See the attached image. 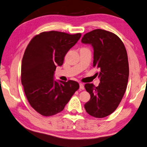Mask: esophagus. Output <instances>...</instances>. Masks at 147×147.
Segmentation results:
<instances>
[{
	"label": "esophagus",
	"instance_id": "34e87169",
	"mask_svg": "<svg viewBox=\"0 0 147 147\" xmlns=\"http://www.w3.org/2000/svg\"><path fill=\"white\" fill-rule=\"evenodd\" d=\"M79 85H80V90H84V84L82 83H80L79 84Z\"/></svg>",
	"mask_w": 147,
	"mask_h": 147
}]
</instances>
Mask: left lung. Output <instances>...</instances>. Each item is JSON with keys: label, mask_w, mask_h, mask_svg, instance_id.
<instances>
[{"label": "left lung", "mask_w": 147, "mask_h": 147, "mask_svg": "<svg viewBox=\"0 0 147 147\" xmlns=\"http://www.w3.org/2000/svg\"><path fill=\"white\" fill-rule=\"evenodd\" d=\"M81 42L92 46L93 66L100 71L97 73L100 78L98 86L90 83L84 86L90 94L84 108L94 117H106L116 110L126 90L129 77L126 50L119 37L103 29L85 34Z\"/></svg>", "instance_id": "obj_1"}]
</instances>
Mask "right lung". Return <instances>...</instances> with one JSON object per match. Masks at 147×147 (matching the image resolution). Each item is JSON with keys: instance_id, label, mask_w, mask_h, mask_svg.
<instances>
[{"instance_id": "add662e5", "label": "right lung", "mask_w": 147, "mask_h": 147, "mask_svg": "<svg viewBox=\"0 0 147 147\" xmlns=\"http://www.w3.org/2000/svg\"><path fill=\"white\" fill-rule=\"evenodd\" d=\"M80 37V33L43 32L28 44L22 59L21 80L29 104L41 115L60 113L79 88L76 81L55 80L54 72Z\"/></svg>"}]
</instances>
